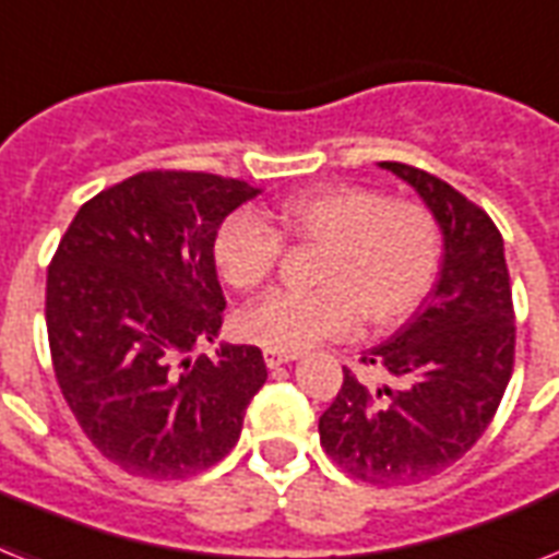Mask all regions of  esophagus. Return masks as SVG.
<instances>
[{
	"label": "esophagus",
	"mask_w": 559,
	"mask_h": 559,
	"mask_svg": "<svg viewBox=\"0 0 559 559\" xmlns=\"http://www.w3.org/2000/svg\"><path fill=\"white\" fill-rule=\"evenodd\" d=\"M293 353H278V350H264V361L270 370H278L281 365H289L293 361Z\"/></svg>",
	"instance_id": "34e87169"
}]
</instances>
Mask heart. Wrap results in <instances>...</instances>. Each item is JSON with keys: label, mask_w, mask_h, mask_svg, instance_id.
<instances>
[{"label": "heart", "mask_w": 559, "mask_h": 559, "mask_svg": "<svg viewBox=\"0 0 559 559\" xmlns=\"http://www.w3.org/2000/svg\"><path fill=\"white\" fill-rule=\"evenodd\" d=\"M278 233L252 215L226 217L215 235V264L233 289L249 293L270 278L284 239L321 247V289H275L235 321L243 342L304 353L350 335L358 316L370 326L405 321L430 293L442 261V229L428 206L390 201L367 186H319L281 203Z\"/></svg>", "instance_id": "heart-1"}]
</instances>
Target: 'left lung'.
Returning <instances> with one entry per match:
<instances>
[{"label": "left lung", "mask_w": 559, "mask_h": 559, "mask_svg": "<svg viewBox=\"0 0 559 559\" xmlns=\"http://www.w3.org/2000/svg\"><path fill=\"white\" fill-rule=\"evenodd\" d=\"M416 189L442 229L437 287L402 330L361 356L399 388L344 384L319 419L321 448L370 485H411L451 468L483 437L514 370V304L500 229L453 186L379 163Z\"/></svg>", "instance_id": "1"}]
</instances>
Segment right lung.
I'll use <instances>...</instances> for the list:
<instances>
[{"instance_id":"obj_1","label":"right lung","mask_w":559,"mask_h":559,"mask_svg":"<svg viewBox=\"0 0 559 559\" xmlns=\"http://www.w3.org/2000/svg\"><path fill=\"white\" fill-rule=\"evenodd\" d=\"M261 189L140 171L80 206L48 266L45 324L68 407L106 460L186 479L233 451L266 382L252 344L192 358L224 324L215 235Z\"/></svg>"}]
</instances>
